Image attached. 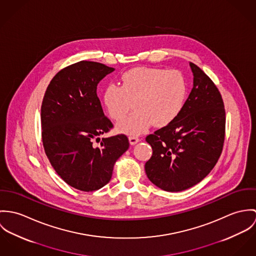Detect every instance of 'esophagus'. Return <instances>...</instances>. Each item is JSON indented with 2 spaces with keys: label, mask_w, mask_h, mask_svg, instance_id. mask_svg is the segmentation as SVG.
<instances>
[{
  "label": "esophagus",
  "mask_w": 256,
  "mask_h": 256,
  "mask_svg": "<svg viewBox=\"0 0 256 256\" xmlns=\"http://www.w3.org/2000/svg\"><path fill=\"white\" fill-rule=\"evenodd\" d=\"M130 143L132 144V145H134V144H136L138 142H140V140L138 138V136H130Z\"/></svg>",
  "instance_id": "obj_1"
}]
</instances>
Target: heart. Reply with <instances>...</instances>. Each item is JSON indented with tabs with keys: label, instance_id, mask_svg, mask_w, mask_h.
Listing matches in <instances>:
<instances>
[{
	"label": "heart",
	"instance_id": "obj_1",
	"mask_svg": "<svg viewBox=\"0 0 256 256\" xmlns=\"http://www.w3.org/2000/svg\"><path fill=\"white\" fill-rule=\"evenodd\" d=\"M186 95V80L178 70L134 68L122 74L120 86L112 84L105 87L102 101L116 122L126 116L132 103L136 112L120 122L116 130L138 136L151 124L156 128L170 124L182 110Z\"/></svg>",
	"mask_w": 256,
	"mask_h": 256
}]
</instances>
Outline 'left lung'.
Segmentation results:
<instances>
[{"label":"left lung","instance_id":"8db88e82","mask_svg":"<svg viewBox=\"0 0 256 256\" xmlns=\"http://www.w3.org/2000/svg\"><path fill=\"white\" fill-rule=\"evenodd\" d=\"M194 87L170 124L146 136L153 150L145 172L155 186L176 192L201 182L222 153L226 113L218 88L194 62Z\"/></svg>","mask_w":256,"mask_h":256}]
</instances>
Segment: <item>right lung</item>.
<instances>
[{
  "instance_id": "right-lung-1",
  "label": "right lung",
  "mask_w": 256,
  "mask_h": 256,
  "mask_svg": "<svg viewBox=\"0 0 256 256\" xmlns=\"http://www.w3.org/2000/svg\"><path fill=\"white\" fill-rule=\"evenodd\" d=\"M114 68L80 60L60 70L45 92L41 106L42 142L58 174L70 186L93 192L106 186L116 161L128 149L126 136L102 138L112 122L97 96L98 84Z\"/></svg>"
}]
</instances>
